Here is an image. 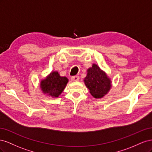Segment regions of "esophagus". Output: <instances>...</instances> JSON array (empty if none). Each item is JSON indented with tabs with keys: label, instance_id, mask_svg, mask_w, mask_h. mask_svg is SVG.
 <instances>
[{
	"label": "esophagus",
	"instance_id": "esophagus-1",
	"mask_svg": "<svg viewBox=\"0 0 152 152\" xmlns=\"http://www.w3.org/2000/svg\"><path fill=\"white\" fill-rule=\"evenodd\" d=\"M71 80L72 81H79V76H73L71 77Z\"/></svg>",
	"mask_w": 152,
	"mask_h": 152
}]
</instances>
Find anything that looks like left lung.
<instances>
[{
    "mask_svg": "<svg viewBox=\"0 0 152 152\" xmlns=\"http://www.w3.org/2000/svg\"><path fill=\"white\" fill-rule=\"evenodd\" d=\"M84 82L86 87L89 89L91 95L96 98H102L111 88V81L110 79L95 64H93L92 67L87 70Z\"/></svg>",
    "mask_w": 152,
    "mask_h": 152,
    "instance_id": "left-lung-1",
    "label": "left lung"
}]
</instances>
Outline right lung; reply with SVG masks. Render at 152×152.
Wrapping results in <instances>:
<instances>
[{
    "mask_svg": "<svg viewBox=\"0 0 152 152\" xmlns=\"http://www.w3.org/2000/svg\"><path fill=\"white\" fill-rule=\"evenodd\" d=\"M68 82L66 77L59 76L57 72H53L48 77L41 82L40 87L43 93L56 98L61 94Z\"/></svg>",
    "mask_w": 152,
    "mask_h": 152,
    "instance_id": "1",
    "label": "right lung"
}]
</instances>
